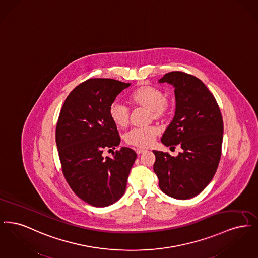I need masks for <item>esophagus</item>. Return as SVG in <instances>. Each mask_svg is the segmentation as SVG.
Wrapping results in <instances>:
<instances>
[{"instance_id":"obj_1","label":"esophagus","mask_w":258,"mask_h":258,"mask_svg":"<svg viewBox=\"0 0 258 258\" xmlns=\"http://www.w3.org/2000/svg\"><path fill=\"white\" fill-rule=\"evenodd\" d=\"M135 152H136V154H137V155H140V154H142V153L146 152V150H145V149H141V148H137V149L135 150Z\"/></svg>"}]
</instances>
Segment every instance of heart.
Segmentation results:
<instances>
[{
    "instance_id": "b5f03b06",
    "label": "heart",
    "mask_w": 258,
    "mask_h": 258,
    "mask_svg": "<svg viewBox=\"0 0 258 258\" xmlns=\"http://www.w3.org/2000/svg\"><path fill=\"white\" fill-rule=\"evenodd\" d=\"M128 99L135 107H142L150 111L151 120H165L171 109V103L165 98L163 92L151 85L138 87ZM109 117L116 126L123 128L130 123V110L120 102H113L109 107ZM158 135L159 128L155 125H149L132 130L125 135L124 140L131 146L145 148L153 144Z\"/></svg>"
}]
</instances>
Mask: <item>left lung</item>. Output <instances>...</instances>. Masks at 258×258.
I'll return each mask as SVG.
<instances>
[{
    "label": "left lung",
    "instance_id": "obj_1",
    "mask_svg": "<svg viewBox=\"0 0 258 258\" xmlns=\"http://www.w3.org/2000/svg\"><path fill=\"white\" fill-rule=\"evenodd\" d=\"M175 88L174 119L161 137L167 147L180 145L183 153L171 157L153 151L154 171L160 189L176 199L199 195L211 182L221 156L223 121L219 104L206 85L196 76L183 72L165 74L160 83Z\"/></svg>",
    "mask_w": 258,
    "mask_h": 258
}]
</instances>
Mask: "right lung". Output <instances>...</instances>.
<instances>
[{"label":"right lung","mask_w":258,"mask_h":258,"mask_svg":"<svg viewBox=\"0 0 258 258\" xmlns=\"http://www.w3.org/2000/svg\"><path fill=\"white\" fill-rule=\"evenodd\" d=\"M130 85L109 78L87 79L66 98L56 125L62 174L74 194L95 207L109 206L123 197L136 159L126 147L113 152V158L102 154L120 144L109 107Z\"/></svg>","instance_id":"1"}]
</instances>
